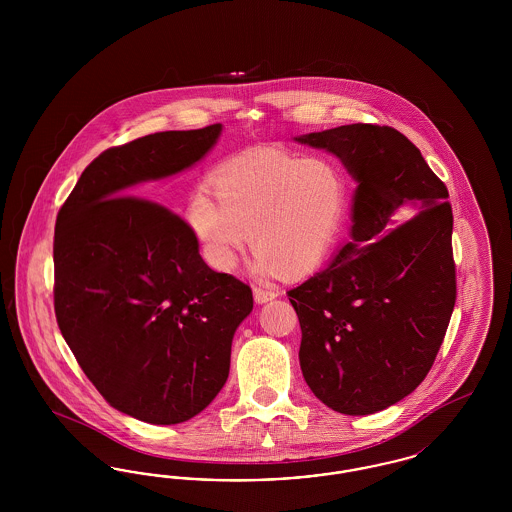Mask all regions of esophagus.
I'll list each match as a JSON object with an SVG mask.
<instances>
[{"mask_svg":"<svg viewBox=\"0 0 512 512\" xmlns=\"http://www.w3.org/2000/svg\"><path fill=\"white\" fill-rule=\"evenodd\" d=\"M253 297H255V303L263 305V303H268V301L276 299V297H278V292H274V290H265V288H253Z\"/></svg>","mask_w":512,"mask_h":512,"instance_id":"1","label":"esophagus"}]
</instances>
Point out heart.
I'll return each mask as SVG.
<instances>
[{
	"mask_svg": "<svg viewBox=\"0 0 512 512\" xmlns=\"http://www.w3.org/2000/svg\"><path fill=\"white\" fill-rule=\"evenodd\" d=\"M197 186L188 201V220L207 263L232 272L245 247L257 249L251 268L270 278L320 267L338 240L347 211V178L324 155L299 157L259 149L232 157Z\"/></svg>",
	"mask_w": 512,
	"mask_h": 512,
	"instance_id": "heart-1",
	"label": "heart"
}]
</instances>
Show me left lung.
<instances>
[{
	"label": "left lung",
	"instance_id": "1",
	"mask_svg": "<svg viewBox=\"0 0 512 512\" xmlns=\"http://www.w3.org/2000/svg\"><path fill=\"white\" fill-rule=\"evenodd\" d=\"M293 140L338 157L357 184L349 242L288 292L301 372L332 411L378 413L426 378L455 307L449 192L390 126L357 122Z\"/></svg>",
	"mask_w": 512,
	"mask_h": 512
}]
</instances>
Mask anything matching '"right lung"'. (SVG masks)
Wrapping results in <instances>:
<instances>
[{"mask_svg": "<svg viewBox=\"0 0 512 512\" xmlns=\"http://www.w3.org/2000/svg\"><path fill=\"white\" fill-rule=\"evenodd\" d=\"M222 124L111 147L80 174L55 222V317L84 374L117 411L180 424L222 390L249 286L215 272L194 230L134 197L192 169Z\"/></svg>", "mask_w": 512, "mask_h": 512, "instance_id": "1", "label": "right lung"}]
</instances>
